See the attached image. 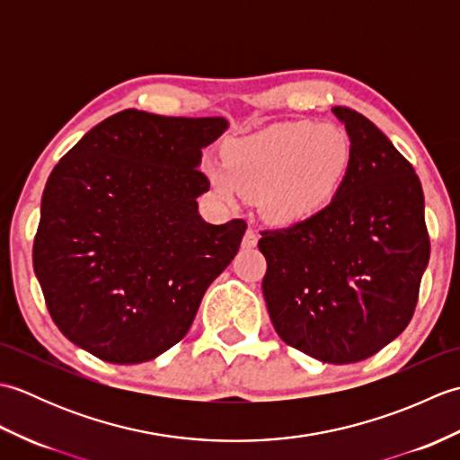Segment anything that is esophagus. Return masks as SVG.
I'll return each mask as SVG.
<instances>
[{
  "mask_svg": "<svg viewBox=\"0 0 460 460\" xmlns=\"http://www.w3.org/2000/svg\"><path fill=\"white\" fill-rule=\"evenodd\" d=\"M257 243H259V233L249 229L245 233V237H243V247H245V249H255Z\"/></svg>",
  "mask_w": 460,
  "mask_h": 460,
  "instance_id": "obj_1",
  "label": "esophagus"
}]
</instances>
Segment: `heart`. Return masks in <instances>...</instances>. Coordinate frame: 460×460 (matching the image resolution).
I'll return each mask as SVG.
<instances>
[{"label": "heart", "mask_w": 460, "mask_h": 460, "mask_svg": "<svg viewBox=\"0 0 460 460\" xmlns=\"http://www.w3.org/2000/svg\"><path fill=\"white\" fill-rule=\"evenodd\" d=\"M351 165L348 134L332 124L290 122L237 138L208 175L223 201L259 195L265 217L295 225L316 217L336 198Z\"/></svg>", "instance_id": "b5f03b06"}]
</instances>
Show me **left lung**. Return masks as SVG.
Wrapping results in <instances>:
<instances>
[{
  "label": "left lung",
  "instance_id": "obj_1",
  "mask_svg": "<svg viewBox=\"0 0 460 460\" xmlns=\"http://www.w3.org/2000/svg\"><path fill=\"white\" fill-rule=\"evenodd\" d=\"M332 112L351 142L346 181L316 217L261 233L262 295L282 341L326 364H354L407 328L431 241L413 165L366 116Z\"/></svg>",
  "mask_w": 460,
  "mask_h": 460
}]
</instances>
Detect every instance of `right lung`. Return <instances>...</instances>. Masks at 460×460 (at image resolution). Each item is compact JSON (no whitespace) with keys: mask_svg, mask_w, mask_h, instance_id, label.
Returning <instances> with one entry per match:
<instances>
[{"mask_svg":"<svg viewBox=\"0 0 460 460\" xmlns=\"http://www.w3.org/2000/svg\"><path fill=\"white\" fill-rule=\"evenodd\" d=\"M225 119L122 111L55 165L41 199L33 269L57 328L111 364H142L188 334L247 223L211 225L198 198L201 150Z\"/></svg>","mask_w":460,"mask_h":460,"instance_id":"1","label":"right lung"}]
</instances>
